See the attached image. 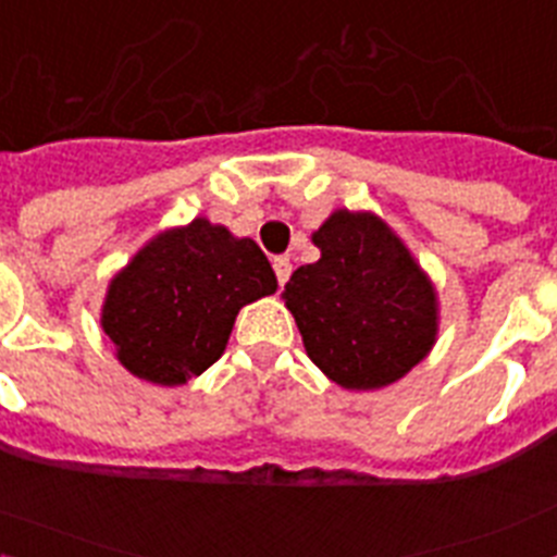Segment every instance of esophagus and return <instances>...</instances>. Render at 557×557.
Segmentation results:
<instances>
[{
  "instance_id": "obj_1",
  "label": "esophagus",
  "mask_w": 557,
  "mask_h": 557,
  "mask_svg": "<svg viewBox=\"0 0 557 557\" xmlns=\"http://www.w3.org/2000/svg\"><path fill=\"white\" fill-rule=\"evenodd\" d=\"M273 270H275V278H278V284L284 287L289 278V273H293V262H289V256H275Z\"/></svg>"
}]
</instances>
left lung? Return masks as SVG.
<instances>
[{
  "label": "left lung",
  "mask_w": 557,
  "mask_h": 557,
  "mask_svg": "<svg viewBox=\"0 0 557 557\" xmlns=\"http://www.w3.org/2000/svg\"><path fill=\"white\" fill-rule=\"evenodd\" d=\"M321 248L284 284L309 359L346 391H379L432 351L441 301L405 239L373 211L334 209L312 234Z\"/></svg>",
  "instance_id": "left-lung-1"
}]
</instances>
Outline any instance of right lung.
<instances>
[{
	"instance_id": "add662e5",
	"label": "right lung",
	"mask_w": 557,
	"mask_h": 557,
	"mask_svg": "<svg viewBox=\"0 0 557 557\" xmlns=\"http://www.w3.org/2000/svg\"><path fill=\"white\" fill-rule=\"evenodd\" d=\"M275 289L250 236L195 218L159 231L113 275L100 326L125 371L178 387L223 357L239 309Z\"/></svg>"
}]
</instances>
